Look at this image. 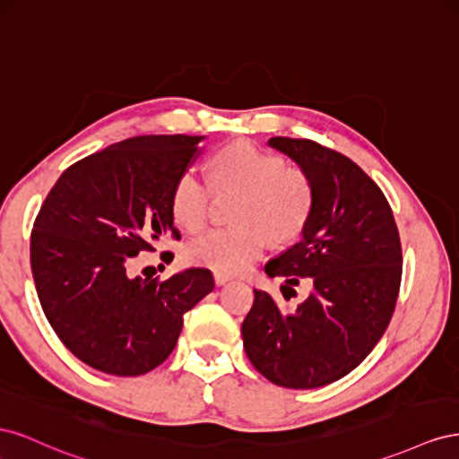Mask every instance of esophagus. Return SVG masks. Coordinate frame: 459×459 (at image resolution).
Segmentation results:
<instances>
[{"instance_id":"34e87169","label":"esophagus","mask_w":459,"mask_h":459,"mask_svg":"<svg viewBox=\"0 0 459 459\" xmlns=\"http://www.w3.org/2000/svg\"><path fill=\"white\" fill-rule=\"evenodd\" d=\"M231 280L230 275H226V273H220V272H214V283L220 287V285H226L228 281Z\"/></svg>"}]
</instances>
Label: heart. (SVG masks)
<instances>
[{
    "label": "heart",
    "mask_w": 459,
    "mask_h": 459,
    "mask_svg": "<svg viewBox=\"0 0 459 459\" xmlns=\"http://www.w3.org/2000/svg\"><path fill=\"white\" fill-rule=\"evenodd\" d=\"M211 182L186 170L172 191V214L182 228L197 231L211 212L214 191L238 195L231 218L238 226L214 228L186 245L189 264L220 273H239L260 258L268 245L295 239L307 228L314 208V187L307 172L289 169L280 155L251 142L220 149L211 162Z\"/></svg>",
    "instance_id": "heart-1"
}]
</instances>
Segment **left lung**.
<instances>
[{"mask_svg":"<svg viewBox=\"0 0 459 459\" xmlns=\"http://www.w3.org/2000/svg\"><path fill=\"white\" fill-rule=\"evenodd\" d=\"M268 145L308 174L314 208L302 239L264 270L283 277L281 290L300 280L312 290L290 310L255 289L241 335L268 381L316 388L362 364L386 331L402 280L400 235L383 191L349 157L312 140L272 137Z\"/></svg>","mask_w":459,"mask_h":459,"instance_id":"obj_1","label":"left lung"}]
</instances>
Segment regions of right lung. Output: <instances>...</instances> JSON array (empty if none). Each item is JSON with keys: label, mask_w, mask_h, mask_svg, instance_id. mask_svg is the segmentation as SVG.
Instances as JSON below:
<instances>
[{"label": "right lung", "mask_w": 459, "mask_h": 459, "mask_svg": "<svg viewBox=\"0 0 459 459\" xmlns=\"http://www.w3.org/2000/svg\"><path fill=\"white\" fill-rule=\"evenodd\" d=\"M203 140L137 135L108 145L68 166L39 208L30 238L38 299L63 344L93 369H155L174 351L184 314L214 289L206 268L164 281L126 272L132 256L179 239L172 191Z\"/></svg>", "instance_id": "obj_1"}]
</instances>
